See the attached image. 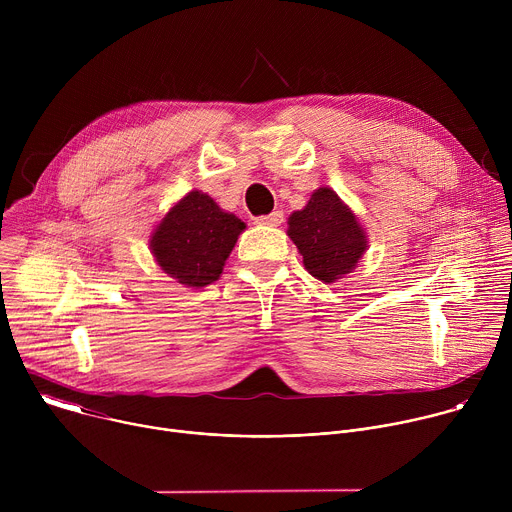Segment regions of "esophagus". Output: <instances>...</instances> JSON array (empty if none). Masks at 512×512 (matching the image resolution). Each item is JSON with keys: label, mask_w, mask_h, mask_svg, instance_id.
Listing matches in <instances>:
<instances>
[{"label": "esophagus", "mask_w": 512, "mask_h": 512, "mask_svg": "<svg viewBox=\"0 0 512 512\" xmlns=\"http://www.w3.org/2000/svg\"><path fill=\"white\" fill-rule=\"evenodd\" d=\"M257 225H265V227H279L283 223V212L281 210H273L271 214H263L255 218Z\"/></svg>", "instance_id": "1"}]
</instances>
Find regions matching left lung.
Segmentation results:
<instances>
[{"mask_svg":"<svg viewBox=\"0 0 512 512\" xmlns=\"http://www.w3.org/2000/svg\"><path fill=\"white\" fill-rule=\"evenodd\" d=\"M289 239L304 255L306 269L326 283L350 273L367 249L356 216L330 188H318L304 210L287 221Z\"/></svg>","mask_w":512,"mask_h":512,"instance_id":"8db88e82","label":"left lung"}]
</instances>
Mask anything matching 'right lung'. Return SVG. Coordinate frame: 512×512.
<instances>
[{
	"label": "right lung",
	"instance_id": "add662e5",
	"mask_svg": "<svg viewBox=\"0 0 512 512\" xmlns=\"http://www.w3.org/2000/svg\"><path fill=\"white\" fill-rule=\"evenodd\" d=\"M245 223L198 192H188L162 218L152 237L158 265L188 287H204L223 273Z\"/></svg>",
	"mask_w": 512,
	"mask_h": 512
}]
</instances>
